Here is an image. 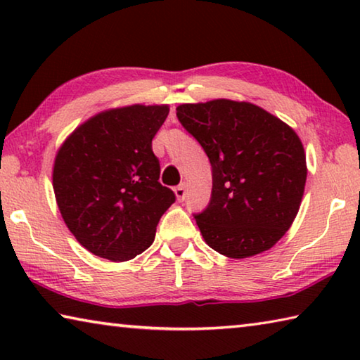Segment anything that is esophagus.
I'll list each match as a JSON object with an SVG mask.
<instances>
[{
  "label": "esophagus",
  "instance_id": "esophagus-1",
  "mask_svg": "<svg viewBox=\"0 0 360 360\" xmlns=\"http://www.w3.org/2000/svg\"><path fill=\"white\" fill-rule=\"evenodd\" d=\"M186 192H187L186 184H179L178 187L174 188V195H176V198L179 200V202H182V200L186 198Z\"/></svg>",
  "mask_w": 360,
  "mask_h": 360
}]
</instances>
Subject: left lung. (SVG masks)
Returning a JSON list of instances; mask_svg holds the SVG:
<instances>
[{"instance_id":"left-lung-1","label":"left lung","mask_w":360,"mask_h":360,"mask_svg":"<svg viewBox=\"0 0 360 360\" xmlns=\"http://www.w3.org/2000/svg\"><path fill=\"white\" fill-rule=\"evenodd\" d=\"M212 168L208 208L195 214L206 245L230 259L273 248L300 210L307 155L297 133L248 101L211 100L176 108Z\"/></svg>"}]
</instances>
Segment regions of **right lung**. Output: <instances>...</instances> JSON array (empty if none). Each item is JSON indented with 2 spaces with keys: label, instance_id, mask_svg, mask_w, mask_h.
Here are the masks:
<instances>
[{
  "label": "right lung",
  "instance_id": "obj_1",
  "mask_svg": "<svg viewBox=\"0 0 360 360\" xmlns=\"http://www.w3.org/2000/svg\"><path fill=\"white\" fill-rule=\"evenodd\" d=\"M168 105L112 108L85 120L56 155L53 192L66 227L98 257L125 262L155 238L163 212L174 203L158 182L152 138Z\"/></svg>",
  "mask_w": 360,
  "mask_h": 360
}]
</instances>
